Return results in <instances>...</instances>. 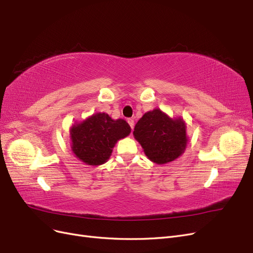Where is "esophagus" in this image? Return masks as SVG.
<instances>
[{
  "label": "esophagus",
  "instance_id": "34e87169",
  "mask_svg": "<svg viewBox=\"0 0 253 253\" xmlns=\"http://www.w3.org/2000/svg\"><path fill=\"white\" fill-rule=\"evenodd\" d=\"M127 122H128V125H129V126L132 127V129L134 128V119H132V118H129V119H127Z\"/></svg>",
  "mask_w": 253,
  "mask_h": 253
}]
</instances>
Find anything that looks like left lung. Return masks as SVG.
<instances>
[{"label": "left lung", "instance_id": "left-lung-1", "mask_svg": "<svg viewBox=\"0 0 253 253\" xmlns=\"http://www.w3.org/2000/svg\"><path fill=\"white\" fill-rule=\"evenodd\" d=\"M134 138L145 156L157 165H165L183 154L188 143L186 122L171 118L160 109L144 113L134 128Z\"/></svg>", "mask_w": 253, "mask_h": 253}]
</instances>
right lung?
Segmentation results:
<instances>
[{
    "label": "right lung",
    "instance_id": "right-lung-1",
    "mask_svg": "<svg viewBox=\"0 0 253 253\" xmlns=\"http://www.w3.org/2000/svg\"><path fill=\"white\" fill-rule=\"evenodd\" d=\"M131 133L124 119H112L108 114L96 113L70 129L71 148L75 156L88 166H100L109 160L118 140Z\"/></svg>",
    "mask_w": 253,
    "mask_h": 253
}]
</instances>
